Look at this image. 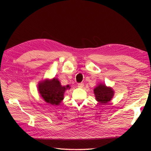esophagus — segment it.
Returning a JSON list of instances; mask_svg holds the SVG:
<instances>
[{"mask_svg": "<svg viewBox=\"0 0 151 151\" xmlns=\"http://www.w3.org/2000/svg\"><path fill=\"white\" fill-rule=\"evenodd\" d=\"M84 84L83 83H78V87L79 88H83Z\"/></svg>", "mask_w": 151, "mask_h": 151, "instance_id": "1", "label": "esophagus"}]
</instances>
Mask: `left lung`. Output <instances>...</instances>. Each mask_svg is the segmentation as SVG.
<instances>
[{"mask_svg":"<svg viewBox=\"0 0 151 151\" xmlns=\"http://www.w3.org/2000/svg\"><path fill=\"white\" fill-rule=\"evenodd\" d=\"M94 94L96 101L105 104L111 101L114 96V91L113 88L106 86L105 84L99 83L94 88Z\"/></svg>","mask_w":151,"mask_h":151,"instance_id":"obj_1","label":"left lung"}]
</instances>
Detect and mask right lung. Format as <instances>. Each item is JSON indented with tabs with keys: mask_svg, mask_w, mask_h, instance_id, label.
<instances>
[{
	"mask_svg": "<svg viewBox=\"0 0 151 151\" xmlns=\"http://www.w3.org/2000/svg\"><path fill=\"white\" fill-rule=\"evenodd\" d=\"M38 92L41 98L49 105H59L64 99L66 90L70 88L69 85H61L57 78H45L38 83Z\"/></svg>",
	"mask_w": 151,
	"mask_h": 151,
	"instance_id": "obj_1",
	"label": "right lung"
}]
</instances>
